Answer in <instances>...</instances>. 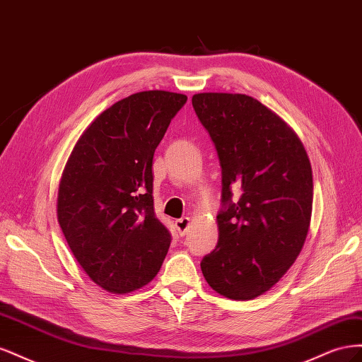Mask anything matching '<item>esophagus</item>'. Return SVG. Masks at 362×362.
Segmentation results:
<instances>
[{
	"label": "esophagus",
	"instance_id": "obj_1",
	"mask_svg": "<svg viewBox=\"0 0 362 362\" xmlns=\"http://www.w3.org/2000/svg\"><path fill=\"white\" fill-rule=\"evenodd\" d=\"M189 225H190L189 217H181V218H178V221H175V226H177L180 235H184L185 233H187Z\"/></svg>",
	"mask_w": 362,
	"mask_h": 362
}]
</instances>
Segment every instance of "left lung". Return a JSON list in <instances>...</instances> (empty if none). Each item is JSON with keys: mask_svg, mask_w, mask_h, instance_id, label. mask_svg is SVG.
I'll return each mask as SVG.
<instances>
[{"mask_svg": "<svg viewBox=\"0 0 362 362\" xmlns=\"http://www.w3.org/2000/svg\"><path fill=\"white\" fill-rule=\"evenodd\" d=\"M192 104L222 168L218 242L201 261L204 278L225 298L254 299L303 247L313 211L310 158L294 131L255 98L198 93Z\"/></svg>", "mask_w": 362, "mask_h": 362, "instance_id": "8db88e82", "label": "left lung"}]
</instances>
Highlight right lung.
<instances>
[{
	"mask_svg": "<svg viewBox=\"0 0 362 362\" xmlns=\"http://www.w3.org/2000/svg\"><path fill=\"white\" fill-rule=\"evenodd\" d=\"M187 96L131 95L87 128L63 170L57 217L74 257L112 293L146 286L158 273L170 233L156 216L152 158Z\"/></svg>",
	"mask_w": 362,
	"mask_h": 362,
	"instance_id": "obj_1",
	"label": "right lung"
}]
</instances>
